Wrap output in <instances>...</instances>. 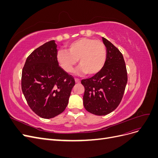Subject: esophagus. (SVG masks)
Returning a JSON list of instances; mask_svg holds the SVG:
<instances>
[{"label":"esophagus","instance_id":"34e87169","mask_svg":"<svg viewBox=\"0 0 158 158\" xmlns=\"http://www.w3.org/2000/svg\"><path fill=\"white\" fill-rule=\"evenodd\" d=\"M75 82H76V83H80V80L78 78H75Z\"/></svg>","mask_w":158,"mask_h":158}]
</instances>
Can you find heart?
<instances>
[{
    "mask_svg": "<svg viewBox=\"0 0 158 158\" xmlns=\"http://www.w3.org/2000/svg\"><path fill=\"white\" fill-rule=\"evenodd\" d=\"M106 57V48L102 41L84 37L70 43L66 51L59 50L56 60L66 73H71L78 60L80 66L76 73L94 75L102 70Z\"/></svg>",
    "mask_w": 158,
    "mask_h": 158,
    "instance_id": "obj_1",
    "label": "heart"
}]
</instances>
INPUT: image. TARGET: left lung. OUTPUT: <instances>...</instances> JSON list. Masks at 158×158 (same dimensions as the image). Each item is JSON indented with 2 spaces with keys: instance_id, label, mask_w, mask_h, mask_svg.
I'll list each match as a JSON object with an SVG mask.
<instances>
[{
  "instance_id": "1",
  "label": "left lung",
  "mask_w": 158,
  "mask_h": 158,
  "mask_svg": "<svg viewBox=\"0 0 158 158\" xmlns=\"http://www.w3.org/2000/svg\"><path fill=\"white\" fill-rule=\"evenodd\" d=\"M106 47V61L102 70L92 78L84 79L83 103L85 109L95 115L111 113L120 104L127 83L123 56L117 47L102 37Z\"/></svg>"
}]
</instances>
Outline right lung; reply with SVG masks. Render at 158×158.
<instances>
[{
	"mask_svg": "<svg viewBox=\"0 0 158 158\" xmlns=\"http://www.w3.org/2000/svg\"><path fill=\"white\" fill-rule=\"evenodd\" d=\"M54 40L45 43L27 58L22 73V90L31 109L44 118H53L67 106L73 76L60 68L56 60Z\"/></svg>",
	"mask_w": 158,
	"mask_h": 158,
	"instance_id": "right-lung-1",
	"label": "right lung"
}]
</instances>
